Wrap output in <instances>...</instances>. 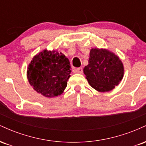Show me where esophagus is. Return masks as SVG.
Masks as SVG:
<instances>
[{
  "mask_svg": "<svg viewBox=\"0 0 146 146\" xmlns=\"http://www.w3.org/2000/svg\"><path fill=\"white\" fill-rule=\"evenodd\" d=\"M73 71L75 73H80V74H82L83 72V69L82 68H74Z\"/></svg>",
  "mask_w": 146,
  "mask_h": 146,
  "instance_id": "34e87169",
  "label": "esophagus"
}]
</instances>
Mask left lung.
<instances>
[{"label": "left lung", "mask_w": 146, "mask_h": 146, "mask_svg": "<svg viewBox=\"0 0 146 146\" xmlns=\"http://www.w3.org/2000/svg\"><path fill=\"white\" fill-rule=\"evenodd\" d=\"M84 73L90 86L98 92H108L123 78L124 66L119 56L107 48H92Z\"/></svg>", "instance_id": "8db88e82"}]
</instances>
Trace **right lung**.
<instances>
[{"instance_id":"right-lung-1","label":"right lung","mask_w":146,"mask_h":146,"mask_svg":"<svg viewBox=\"0 0 146 146\" xmlns=\"http://www.w3.org/2000/svg\"><path fill=\"white\" fill-rule=\"evenodd\" d=\"M71 72L69 60L62 53L44 49L33 56L28 65L27 77L37 93L51 98L63 93Z\"/></svg>"}]
</instances>
